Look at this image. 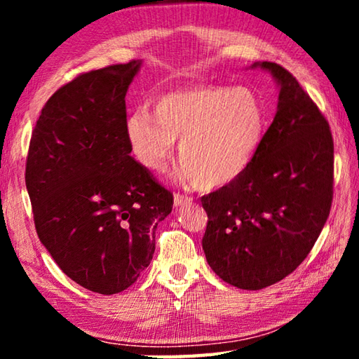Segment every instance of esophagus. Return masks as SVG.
Segmentation results:
<instances>
[{"instance_id":"obj_1","label":"esophagus","mask_w":359,"mask_h":359,"mask_svg":"<svg viewBox=\"0 0 359 359\" xmlns=\"http://www.w3.org/2000/svg\"><path fill=\"white\" fill-rule=\"evenodd\" d=\"M191 201H193V198L188 196V194H182V193H175L174 194V205H175V208H180V205L190 204Z\"/></svg>"}]
</instances>
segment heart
Listing matches in <instances>:
<instances>
[{
  "label": "heart",
  "mask_w": 359,
  "mask_h": 359,
  "mask_svg": "<svg viewBox=\"0 0 359 359\" xmlns=\"http://www.w3.org/2000/svg\"><path fill=\"white\" fill-rule=\"evenodd\" d=\"M264 131L263 106L252 90L199 85L158 96L154 115L133 111L125 133L136 160L165 171L179 141L182 171L201 190L223 187L252 165Z\"/></svg>",
  "instance_id": "1"
}]
</instances>
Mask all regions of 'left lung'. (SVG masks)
I'll use <instances>...</instances> for the list:
<instances>
[{
  "mask_svg": "<svg viewBox=\"0 0 359 359\" xmlns=\"http://www.w3.org/2000/svg\"><path fill=\"white\" fill-rule=\"evenodd\" d=\"M280 85L278 107L252 165L201 198L203 250L233 287L261 290L290 276L330 217L334 141L318 106L283 66L263 62Z\"/></svg>",
  "mask_w": 359,
  "mask_h": 359,
  "instance_id": "obj_1",
  "label": "left lung"
}]
</instances>
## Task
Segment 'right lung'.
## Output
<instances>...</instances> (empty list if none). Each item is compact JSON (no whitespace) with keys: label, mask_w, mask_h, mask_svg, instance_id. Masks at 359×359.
Wrapping results in <instances>:
<instances>
[{"label":"right lung","mask_w":359,"mask_h":359,"mask_svg":"<svg viewBox=\"0 0 359 359\" xmlns=\"http://www.w3.org/2000/svg\"><path fill=\"white\" fill-rule=\"evenodd\" d=\"M139 65H111L65 83L29 139L25 184L36 233L71 280L100 294L137 280L174 203L130 155L125 96Z\"/></svg>","instance_id":"right-lung-1"}]
</instances>
